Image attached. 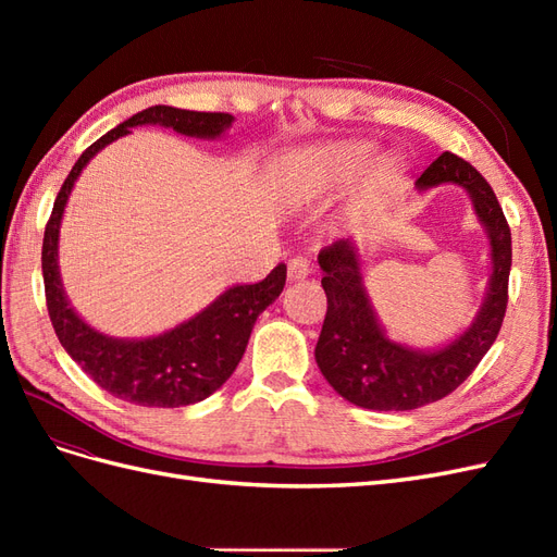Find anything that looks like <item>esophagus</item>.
<instances>
[{
    "instance_id": "esophagus-1",
    "label": "esophagus",
    "mask_w": 557,
    "mask_h": 557,
    "mask_svg": "<svg viewBox=\"0 0 557 557\" xmlns=\"http://www.w3.org/2000/svg\"><path fill=\"white\" fill-rule=\"evenodd\" d=\"M311 274V260L307 256H295L288 260V278L301 281Z\"/></svg>"
}]
</instances>
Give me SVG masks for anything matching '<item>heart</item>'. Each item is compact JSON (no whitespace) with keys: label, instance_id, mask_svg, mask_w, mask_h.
<instances>
[{"label":"heart","instance_id":"heart-1","mask_svg":"<svg viewBox=\"0 0 557 557\" xmlns=\"http://www.w3.org/2000/svg\"><path fill=\"white\" fill-rule=\"evenodd\" d=\"M369 160V150L364 146H344L339 150H332L325 156V166L332 176H350L360 172Z\"/></svg>","mask_w":557,"mask_h":557}]
</instances>
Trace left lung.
Listing matches in <instances>:
<instances>
[{
  "label": "left lung",
  "instance_id": "1",
  "mask_svg": "<svg viewBox=\"0 0 557 557\" xmlns=\"http://www.w3.org/2000/svg\"><path fill=\"white\" fill-rule=\"evenodd\" d=\"M455 183L471 205L491 239L493 274L483 307L458 339L444 348L416 350L393 342L381 327L364 290L358 248L339 239L320 250L327 313L315 344V362L327 383L344 399L374 411H411L450 395L467 381L497 339L509 301L511 230L499 201L467 160L442 153L416 181L418 190Z\"/></svg>",
  "mask_w": 557,
  "mask_h": 557
}]
</instances>
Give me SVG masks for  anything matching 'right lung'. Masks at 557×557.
Masks as SVG:
<instances>
[{"mask_svg": "<svg viewBox=\"0 0 557 557\" xmlns=\"http://www.w3.org/2000/svg\"><path fill=\"white\" fill-rule=\"evenodd\" d=\"M232 121L234 115L230 113L185 111L162 104L144 109L83 150V156L72 166L55 197L41 248L50 323H53L58 339L72 360L99 387H104L117 399L139 404V407L174 409L188 407V404L213 395L244 358L258 315L283 293L285 264L274 267L272 274L260 283L232 285L205 311L160 336L113 339V336L83 323L62 288L58 237L66 199H70L83 166L104 146L129 134V127L162 125L185 134V137L215 139L232 125Z\"/></svg>", "mask_w": 557, "mask_h": 557, "instance_id": "1", "label": "right lung"}]
</instances>
